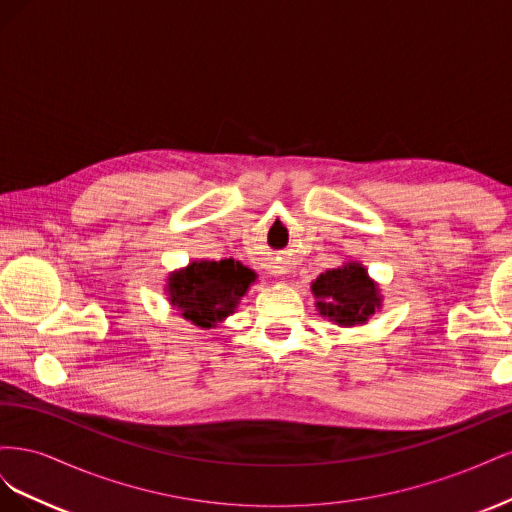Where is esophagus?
I'll list each match as a JSON object with an SVG mask.
<instances>
[{
  "label": "esophagus",
  "mask_w": 512,
  "mask_h": 512,
  "mask_svg": "<svg viewBox=\"0 0 512 512\" xmlns=\"http://www.w3.org/2000/svg\"><path fill=\"white\" fill-rule=\"evenodd\" d=\"M271 273H273L275 277H282V280L286 277V269H282V267H275Z\"/></svg>",
  "instance_id": "esophagus-1"
}]
</instances>
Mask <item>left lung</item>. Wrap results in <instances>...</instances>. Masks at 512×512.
Segmentation results:
<instances>
[{"label": "left lung", "instance_id": "8db88e82", "mask_svg": "<svg viewBox=\"0 0 512 512\" xmlns=\"http://www.w3.org/2000/svg\"><path fill=\"white\" fill-rule=\"evenodd\" d=\"M312 294L318 314L346 329L367 324L382 309L380 286L359 260H348L320 273L312 282Z\"/></svg>", "mask_w": 512, "mask_h": 512}]
</instances>
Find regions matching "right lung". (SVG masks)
<instances>
[{"instance_id": "obj_1", "label": "right lung", "mask_w": 512, "mask_h": 512, "mask_svg": "<svg viewBox=\"0 0 512 512\" xmlns=\"http://www.w3.org/2000/svg\"><path fill=\"white\" fill-rule=\"evenodd\" d=\"M256 282V273L239 260H192L170 271L166 280L168 303L200 329H215L237 312L239 301Z\"/></svg>"}]
</instances>
